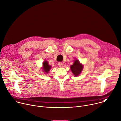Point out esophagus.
Returning <instances> with one entry per match:
<instances>
[{"instance_id":"34e87169","label":"esophagus","mask_w":121,"mask_h":121,"mask_svg":"<svg viewBox=\"0 0 121 121\" xmlns=\"http://www.w3.org/2000/svg\"><path fill=\"white\" fill-rule=\"evenodd\" d=\"M58 65L59 67H63V64L62 62H59L58 63Z\"/></svg>"}]
</instances>
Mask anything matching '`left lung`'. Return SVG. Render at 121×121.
<instances>
[{
	"mask_svg": "<svg viewBox=\"0 0 121 121\" xmlns=\"http://www.w3.org/2000/svg\"><path fill=\"white\" fill-rule=\"evenodd\" d=\"M83 65H81L78 60H76L70 66L71 70L75 76H78L83 69Z\"/></svg>",
	"mask_w": 121,
	"mask_h": 121,
	"instance_id": "8db88e82",
	"label": "left lung"
}]
</instances>
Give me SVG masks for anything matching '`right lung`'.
I'll list each match as a JSON object with an SVG mask.
<instances>
[{
	"label": "right lung",
	"instance_id": "1",
	"mask_svg": "<svg viewBox=\"0 0 121 121\" xmlns=\"http://www.w3.org/2000/svg\"><path fill=\"white\" fill-rule=\"evenodd\" d=\"M43 70L44 71V72H46V73H48L50 71V69L51 68V66L48 65V63L46 61H45L43 63Z\"/></svg>",
	"mask_w": 121,
	"mask_h": 121
}]
</instances>
